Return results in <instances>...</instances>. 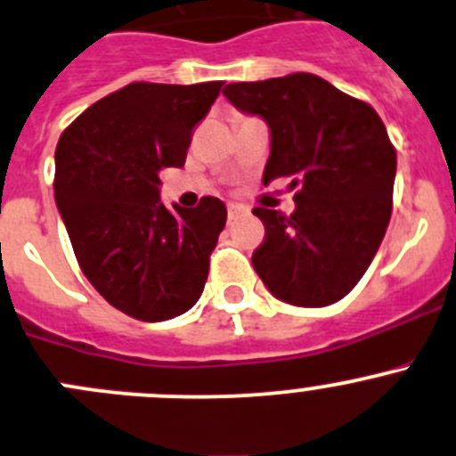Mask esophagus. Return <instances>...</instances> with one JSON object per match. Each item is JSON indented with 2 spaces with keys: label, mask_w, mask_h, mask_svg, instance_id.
Listing matches in <instances>:
<instances>
[{
  "label": "esophagus",
  "mask_w": 456,
  "mask_h": 456,
  "mask_svg": "<svg viewBox=\"0 0 456 456\" xmlns=\"http://www.w3.org/2000/svg\"><path fill=\"white\" fill-rule=\"evenodd\" d=\"M240 214H245V209H242L240 205H229V207H227V216H229V220L238 218V216H240Z\"/></svg>",
  "instance_id": "esophagus-1"
}]
</instances>
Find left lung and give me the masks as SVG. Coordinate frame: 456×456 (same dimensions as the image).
<instances>
[{"label": "left lung", "instance_id": "1", "mask_svg": "<svg viewBox=\"0 0 456 456\" xmlns=\"http://www.w3.org/2000/svg\"><path fill=\"white\" fill-rule=\"evenodd\" d=\"M224 97L272 134L263 183L289 178L296 211L256 207L265 240L251 256L276 298L325 307L354 289L392 216L396 151L377 110L312 73L233 82Z\"/></svg>", "mask_w": 456, "mask_h": 456}]
</instances>
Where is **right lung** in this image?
I'll return each mask as SVG.
<instances>
[{
    "label": "right lung",
    "instance_id": "1",
    "mask_svg": "<svg viewBox=\"0 0 456 456\" xmlns=\"http://www.w3.org/2000/svg\"><path fill=\"white\" fill-rule=\"evenodd\" d=\"M223 82H134L69 125L55 149V202L84 276L138 321L180 316L200 298L227 223L218 198L175 211L160 171L183 167L193 129Z\"/></svg>",
    "mask_w": 456,
    "mask_h": 456
}]
</instances>
